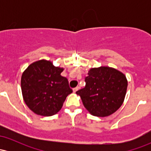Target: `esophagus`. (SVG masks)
Returning a JSON list of instances; mask_svg holds the SVG:
<instances>
[{
    "label": "esophagus",
    "instance_id": "esophagus-1",
    "mask_svg": "<svg viewBox=\"0 0 151 151\" xmlns=\"http://www.w3.org/2000/svg\"><path fill=\"white\" fill-rule=\"evenodd\" d=\"M79 86H77V87L74 88V89H73V91H74V92H76V91H78V90H79Z\"/></svg>",
    "mask_w": 151,
    "mask_h": 151
}]
</instances>
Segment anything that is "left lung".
Instances as JSON below:
<instances>
[{"label": "left lung", "mask_w": 151, "mask_h": 151, "mask_svg": "<svg viewBox=\"0 0 151 151\" xmlns=\"http://www.w3.org/2000/svg\"><path fill=\"white\" fill-rule=\"evenodd\" d=\"M84 81L85 86L77 93L91 115L108 116L122 105L128 81L121 72L109 67L92 68Z\"/></svg>", "instance_id": "1"}]
</instances>
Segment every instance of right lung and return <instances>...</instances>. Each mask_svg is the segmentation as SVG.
Wrapping results in <instances>:
<instances>
[{
  "instance_id": "add662e5",
  "label": "right lung",
  "mask_w": 151,
  "mask_h": 151,
  "mask_svg": "<svg viewBox=\"0 0 151 151\" xmlns=\"http://www.w3.org/2000/svg\"><path fill=\"white\" fill-rule=\"evenodd\" d=\"M62 71L51 62L42 60L31 64L22 73V96L34 113L50 116L62 109L66 97L72 92L67 78L61 76Z\"/></svg>"
}]
</instances>
